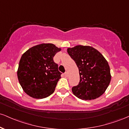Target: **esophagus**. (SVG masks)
<instances>
[{"label":"esophagus","instance_id":"34e87169","mask_svg":"<svg viewBox=\"0 0 129 129\" xmlns=\"http://www.w3.org/2000/svg\"><path fill=\"white\" fill-rule=\"evenodd\" d=\"M65 74V76L66 77H68V76H69V73H68V72H66L64 73Z\"/></svg>","mask_w":129,"mask_h":129}]
</instances>
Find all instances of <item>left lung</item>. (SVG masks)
<instances>
[{
    "mask_svg": "<svg viewBox=\"0 0 129 129\" xmlns=\"http://www.w3.org/2000/svg\"><path fill=\"white\" fill-rule=\"evenodd\" d=\"M67 52L79 71V83L72 88L74 95L85 100L99 98L106 91L111 80L107 60L97 49L89 46L68 48Z\"/></svg>",
    "mask_w": 129,
    "mask_h": 129,
    "instance_id": "8db88e82",
    "label": "left lung"
}]
</instances>
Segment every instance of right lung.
Returning a JSON list of instances; mask_svg holds the SVG:
<instances>
[{
    "label": "right lung",
    "mask_w": 129,
    "mask_h": 129,
    "mask_svg": "<svg viewBox=\"0 0 129 129\" xmlns=\"http://www.w3.org/2000/svg\"><path fill=\"white\" fill-rule=\"evenodd\" d=\"M60 50L53 44L43 43L33 46L23 54L17 77L26 94L40 99L53 93L62 74L54 62L53 57Z\"/></svg>",
    "instance_id": "add662e5"
}]
</instances>
